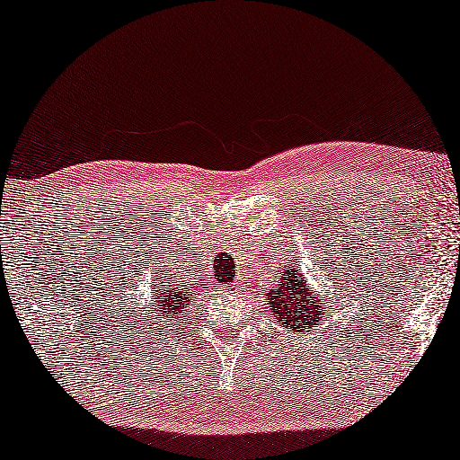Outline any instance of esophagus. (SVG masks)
I'll use <instances>...</instances> for the list:
<instances>
[{"label":"esophagus","instance_id":"34e87169","mask_svg":"<svg viewBox=\"0 0 460 460\" xmlns=\"http://www.w3.org/2000/svg\"><path fill=\"white\" fill-rule=\"evenodd\" d=\"M224 292H226V294H230V296H234V294H238V286H236V284H228V286H224Z\"/></svg>","mask_w":460,"mask_h":460}]
</instances>
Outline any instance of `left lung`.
I'll return each mask as SVG.
<instances>
[{
    "instance_id": "obj_1",
    "label": "left lung",
    "mask_w": 460,
    "mask_h": 460,
    "mask_svg": "<svg viewBox=\"0 0 460 460\" xmlns=\"http://www.w3.org/2000/svg\"><path fill=\"white\" fill-rule=\"evenodd\" d=\"M270 310L273 313L278 324L289 329V333L302 335L306 329H313L321 323L323 310L316 300L313 288L304 279L302 270H298L296 261L292 267H286L278 275L275 289L265 294Z\"/></svg>"
}]
</instances>
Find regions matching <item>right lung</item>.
Returning <instances> with one entry per match:
<instances>
[{
    "instance_id": "obj_1",
    "label": "right lung",
    "mask_w": 460,
    "mask_h": 460,
    "mask_svg": "<svg viewBox=\"0 0 460 460\" xmlns=\"http://www.w3.org/2000/svg\"><path fill=\"white\" fill-rule=\"evenodd\" d=\"M189 296L190 294L187 292V289L176 288L174 281L171 286V278H166V279L156 278V281H154V288H152L150 302H147V306H150L147 314H154L152 324H160V323L164 324L168 321L176 319V316H181L182 310L190 306Z\"/></svg>"
}]
</instances>
